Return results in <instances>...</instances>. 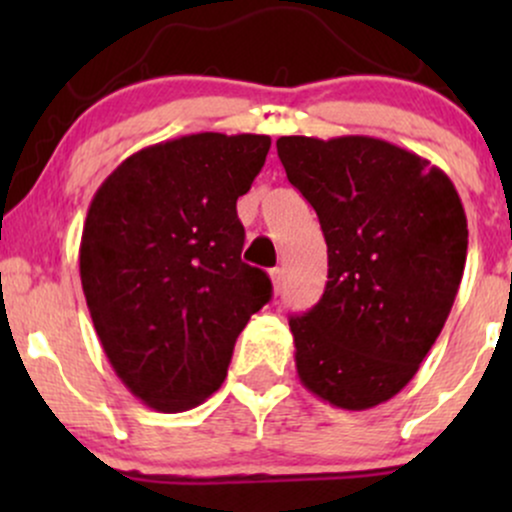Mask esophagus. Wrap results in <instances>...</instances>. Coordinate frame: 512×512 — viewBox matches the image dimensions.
<instances>
[{
	"mask_svg": "<svg viewBox=\"0 0 512 512\" xmlns=\"http://www.w3.org/2000/svg\"><path fill=\"white\" fill-rule=\"evenodd\" d=\"M269 276H272V284H274L276 293L284 289V269L276 267V269H272V272H269Z\"/></svg>",
	"mask_w": 512,
	"mask_h": 512,
	"instance_id": "obj_1",
	"label": "esophagus"
}]
</instances>
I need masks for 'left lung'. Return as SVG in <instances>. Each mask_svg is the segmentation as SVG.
<instances>
[{"label":"left lung","mask_w":512,"mask_h":512,"mask_svg":"<svg viewBox=\"0 0 512 512\" xmlns=\"http://www.w3.org/2000/svg\"><path fill=\"white\" fill-rule=\"evenodd\" d=\"M276 151L317 211L330 267L320 303L289 320L298 378L332 407H378L414 378L455 303L462 199L443 170L385 139L279 137Z\"/></svg>","instance_id":"obj_1"}]
</instances>
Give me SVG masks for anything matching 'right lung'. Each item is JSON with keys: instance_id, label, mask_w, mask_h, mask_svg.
<instances>
[{"instance_id": "right-lung-1", "label": "right lung", "mask_w": 512, "mask_h": 512, "mask_svg": "<svg viewBox=\"0 0 512 512\" xmlns=\"http://www.w3.org/2000/svg\"><path fill=\"white\" fill-rule=\"evenodd\" d=\"M267 134L202 132L137 151L88 207L81 286L105 356L146 407L175 414L219 390L238 334L272 298L240 260L236 202L264 166Z\"/></svg>"}]
</instances>
